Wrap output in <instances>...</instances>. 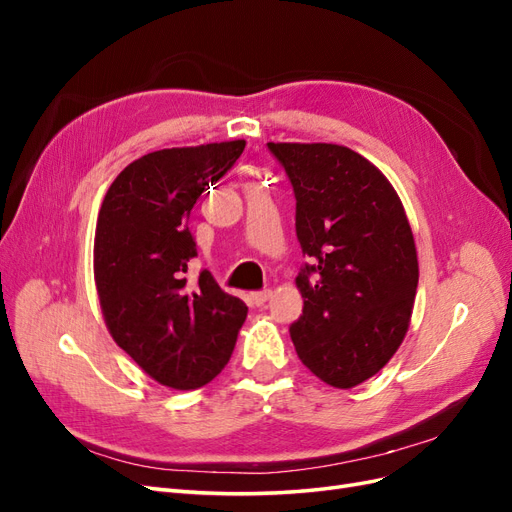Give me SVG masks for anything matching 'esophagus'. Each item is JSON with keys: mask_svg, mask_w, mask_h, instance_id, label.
Returning <instances> with one entry per match:
<instances>
[{"mask_svg": "<svg viewBox=\"0 0 512 512\" xmlns=\"http://www.w3.org/2000/svg\"><path fill=\"white\" fill-rule=\"evenodd\" d=\"M273 297V290H269V288H265V290H258V292H254L252 294V299H254V303L260 307V305H265L269 299Z\"/></svg>", "mask_w": 512, "mask_h": 512, "instance_id": "esophagus-1", "label": "esophagus"}]
</instances>
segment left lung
<instances>
[{
    "label": "left lung",
    "mask_w": 512,
    "mask_h": 512,
    "mask_svg": "<svg viewBox=\"0 0 512 512\" xmlns=\"http://www.w3.org/2000/svg\"><path fill=\"white\" fill-rule=\"evenodd\" d=\"M297 198L303 316L290 337L335 389L376 376L410 327L418 260L404 205L380 170L342 145L267 143Z\"/></svg>",
    "instance_id": "left-lung-1"
}]
</instances>
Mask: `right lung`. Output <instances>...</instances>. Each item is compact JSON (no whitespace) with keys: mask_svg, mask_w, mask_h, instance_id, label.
I'll return each mask as SVG.
<instances>
[{"mask_svg":"<svg viewBox=\"0 0 512 512\" xmlns=\"http://www.w3.org/2000/svg\"><path fill=\"white\" fill-rule=\"evenodd\" d=\"M245 141L147 153L121 170L98 213L94 277L117 346L147 376L200 389L226 367L247 305L209 271L188 282L196 241L190 211L239 160Z\"/></svg>","mask_w":512,"mask_h":512,"instance_id":"right-lung-1","label":"right lung"}]
</instances>
